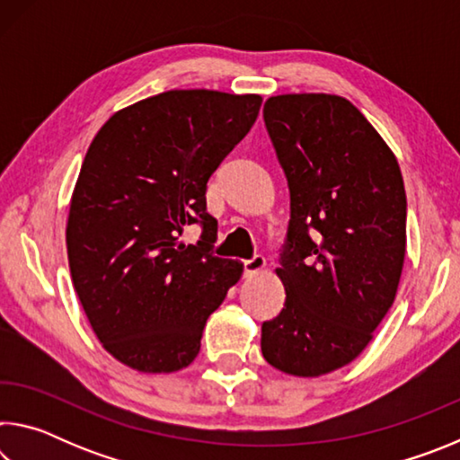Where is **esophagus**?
I'll return each instance as SVG.
<instances>
[{
  "label": "esophagus",
  "mask_w": 460,
  "mask_h": 460,
  "mask_svg": "<svg viewBox=\"0 0 460 460\" xmlns=\"http://www.w3.org/2000/svg\"><path fill=\"white\" fill-rule=\"evenodd\" d=\"M263 268H266V258H263V255H253L252 260H245L243 261V274H245V278L258 276Z\"/></svg>",
  "instance_id": "esophagus-1"
}]
</instances>
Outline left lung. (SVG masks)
Instances as JSON below:
<instances>
[{
    "instance_id": "8db88e82",
    "label": "left lung",
    "mask_w": 460,
    "mask_h": 460,
    "mask_svg": "<svg viewBox=\"0 0 460 460\" xmlns=\"http://www.w3.org/2000/svg\"><path fill=\"white\" fill-rule=\"evenodd\" d=\"M290 189L276 274L282 313L261 324L271 367L318 377L359 357L398 292L406 190L394 152L351 101L290 93L263 105Z\"/></svg>"
}]
</instances>
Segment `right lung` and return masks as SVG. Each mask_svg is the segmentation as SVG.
Instances as JSON below:
<instances>
[{
    "label": "right lung",
    "instance_id": "1",
    "mask_svg": "<svg viewBox=\"0 0 460 460\" xmlns=\"http://www.w3.org/2000/svg\"><path fill=\"white\" fill-rule=\"evenodd\" d=\"M260 107V95L166 91L113 113L93 137L68 211V266L91 329L131 369L189 367L207 318L243 274L211 252L205 192ZM192 222L203 235L184 246Z\"/></svg>",
    "mask_w": 460,
    "mask_h": 460
}]
</instances>
